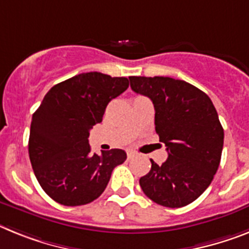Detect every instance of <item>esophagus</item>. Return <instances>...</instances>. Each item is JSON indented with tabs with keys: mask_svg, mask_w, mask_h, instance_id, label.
<instances>
[{
	"mask_svg": "<svg viewBox=\"0 0 249 249\" xmlns=\"http://www.w3.org/2000/svg\"><path fill=\"white\" fill-rule=\"evenodd\" d=\"M135 156H137V154H136L135 151H132V150L127 151V157H128V160L129 159H133Z\"/></svg>",
	"mask_w": 249,
	"mask_h": 249,
	"instance_id": "34e87169",
	"label": "esophagus"
}]
</instances>
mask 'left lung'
<instances>
[{"label": "left lung", "mask_w": 249, "mask_h": 249, "mask_svg": "<svg viewBox=\"0 0 249 249\" xmlns=\"http://www.w3.org/2000/svg\"><path fill=\"white\" fill-rule=\"evenodd\" d=\"M133 92L155 107V129L167 160L140 179L146 196L167 208H181L200 196L222 157L224 131L213 102L203 90L169 76H129Z\"/></svg>", "instance_id": "obj_1"}]
</instances>
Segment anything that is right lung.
<instances>
[{
	"mask_svg": "<svg viewBox=\"0 0 249 249\" xmlns=\"http://www.w3.org/2000/svg\"><path fill=\"white\" fill-rule=\"evenodd\" d=\"M128 79L98 71L82 73L53 87L33 114L29 156L42 190L56 203L76 207L102 194L120 148L90 154L89 129L102 122L107 104L128 88Z\"/></svg>",
	"mask_w": 249,
	"mask_h": 249,
	"instance_id": "1",
	"label": "right lung"
}]
</instances>
